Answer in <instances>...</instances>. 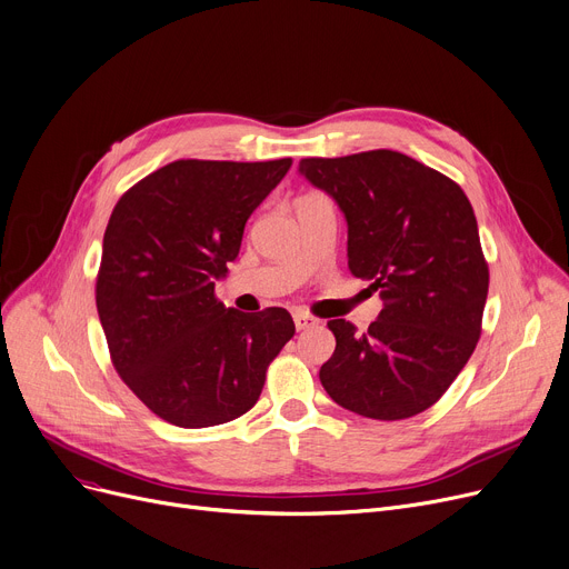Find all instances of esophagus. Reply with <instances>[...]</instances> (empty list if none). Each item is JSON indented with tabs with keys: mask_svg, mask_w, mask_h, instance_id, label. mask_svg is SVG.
Segmentation results:
<instances>
[{
	"mask_svg": "<svg viewBox=\"0 0 569 569\" xmlns=\"http://www.w3.org/2000/svg\"><path fill=\"white\" fill-rule=\"evenodd\" d=\"M292 320H295L297 330H309V327H316V325H318V320H316L313 316L305 313V311H295V313H292Z\"/></svg>",
	"mask_w": 569,
	"mask_h": 569,
	"instance_id": "1",
	"label": "esophagus"
}]
</instances>
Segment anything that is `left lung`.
I'll use <instances>...</instances> for the list:
<instances>
[{"mask_svg": "<svg viewBox=\"0 0 569 569\" xmlns=\"http://www.w3.org/2000/svg\"><path fill=\"white\" fill-rule=\"evenodd\" d=\"M300 174L348 223V269L380 290L365 335L330 320L337 348L320 367L325 392L371 420L431 408L482 332L489 267L470 200L450 177L392 149L302 159Z\"/></svg>", "mask_w": 569, "mask_h": 569, "instance_id": "left-lung-1", "label": "left lung"}]
</instances>
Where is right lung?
I'll return each instance as SVG.
<instances>
[{
	"label": "right lung",
	"mask_w": 569,
	"mask_h": 569,
	"mask_svg": "<svg viewBox=\"0 0 569 569\" xmlns=\"http://www.w3.org/2000/svg\"><path fill=\"white\" fill-rule=\"evenodd\" d=\"M290 166L172 161L112 209L99 320L117 373L174 427H217L251 410L269 362L295 335L286 309L242 313L214 297L253 209Z\"/></svg>",
	"instance_id": "right-lung-1"
}]
</instances>
